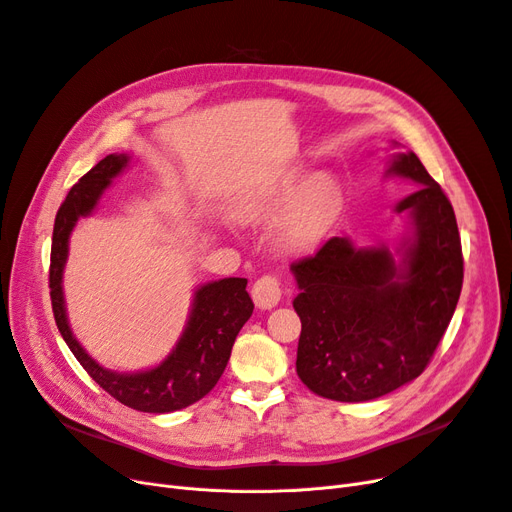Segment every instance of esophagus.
<instances>
[{
    "instance_id": "34e87169",
    "label": "esophagus",
    "mask_w": 512,
    "mask_h": 512,
    "mask_svg": "<svg viewBox=\"0 0 512 512\" xmlns=\"http://www.w3.org/2000/svg\"><path fill=\"white\" fill-rule=\"evenodd\" d=\"M252 298L260 311H271L281 300V285L277 277L264 275L252 285Z\"/></svg>"
}]
</instances>
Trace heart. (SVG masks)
Masks as SVG:
<instances>
[{"label": "heart", "instance_id": "obj_1", "mask_svg": "<svg viewBox=\"0 0 512 512\" xmlns=\"http://www.w3.org/2000/svg\"><path fill=\"white\" fill-rule=\"evenodd\" d=\"M237 227H273L271 243L281 258H304L321 248L344 212V189L332 174L296 166L245 182L229 201Z\"/></svg>", "mask_w": 512, "mask_h": 512}]
</instances>
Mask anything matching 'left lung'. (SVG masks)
Listing matches in <instances>:
<instances>
[{
    "label": "left lung",
    "mask_w": 512,
    "mask_h": 512,
    "mask_svg": "<svg viewBox=\"0 0 512 512\" xmlns=\"http://www.w3.org/2000/svg\"><path fill=\"white\" fill-rule=\"evenodd\" d=\"M393 176L418 185L395 203L397 214L410 216L395 250L332 237L290 267L302 321L296 372L325 399L372 401L418 378L460 298L464 262L452 203L414 151L388 159L386 178Z\"/></svg>",
    "instance_id": "1"
}]
</instances>
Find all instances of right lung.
Returning a JSON list of instances; mask_svg holds the SVG:
<instances>
[{
  "instance_id": "right-lung-1",
  "label": "right lung",
  "mask_w": 512,
  "mask_h": 512,
  "mask_svg": "<svg viewBox=\"0 0 512 512\" xmlns=\"http://www.w3.org/2000/svg\"><path fill=\"white\" fill-rule=\"evenodd\" d=\"M130 166V155L113 153L79 178L60 206L50 254V298L54 319L67 346L96 384L132 410L170 414L206 397L229 363L231 349L243 323L252 317L254 302L245 292L248 279L227 277L203 283L195 290L189 319L168 357L149 370L115 372L102 367L75 338L67 317L63 273L69 258V239L77 222L90 216L113 180Z\"/></svg>"
}]
</instances>
